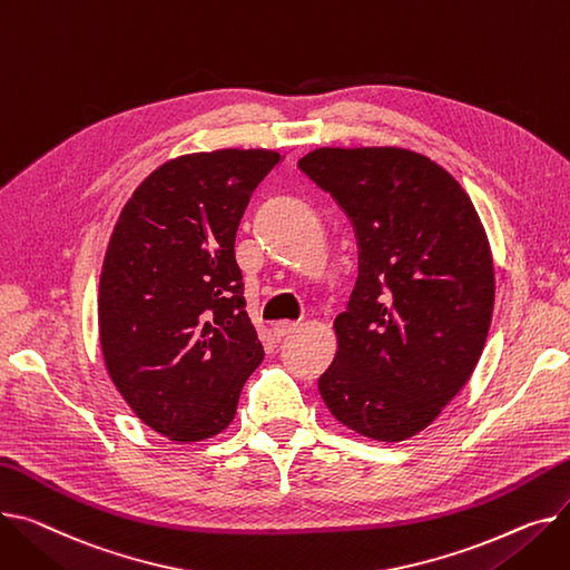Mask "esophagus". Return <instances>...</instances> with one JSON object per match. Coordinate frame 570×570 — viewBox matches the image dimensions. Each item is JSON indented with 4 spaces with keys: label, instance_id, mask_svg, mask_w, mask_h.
Listing matches in <instances>:
<instances>
[{
    "label": "esophagus",
    "instance_id": "obj_1",
    "mask_svg": "<svg viewBox=\"0 0 570 570\" xmlns=\"http://www.w3.org/2000/svg\"><path fill=\"white\" fill-rule=\"evenodd\" d=\"M295 330H297V323H293V321H279V323L273 325V336L279 341V338L288 336V334L295 332Z\"/></svg>",
    "mask_w": 570,
    "mask_h": 570
}]
</instances>
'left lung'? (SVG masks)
<instances>
[{"label":"left lung","instance_id":"obj_1","mask_svg":"<svg viewBox=\"0 0 570 570\" xmlns=\"http://www.w3.org/2000/svg\"><path fill=\"white\" fill-rule=\"evenodd\" d=\"M297 167L346 210L360 245L321 396L357 435L403 442L435 422L483 353L495 268L481 217L456 178L410 148L323 146Z\"/></svg>","mask_w":570,"mask_h":570}]
</instances>
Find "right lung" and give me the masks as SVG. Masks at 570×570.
<instances>
[{"mask_svg":"<svg viewBox=\"0 0 570 570\" xmlns=\"http://www.w3.org/2000/svg\"><path fill=\"white\" fill-rule=\"evenodd\" d=\"M282 160L268 148L178 156L139 183L114 224L98 288L102 360L130 410L171 442L229 426L263 360L234 243L256 185Z\"/></svg>","mask_w":570,"mask_h":570,"instance_id":"obj_1","label":"right lung"}]
</instances>
